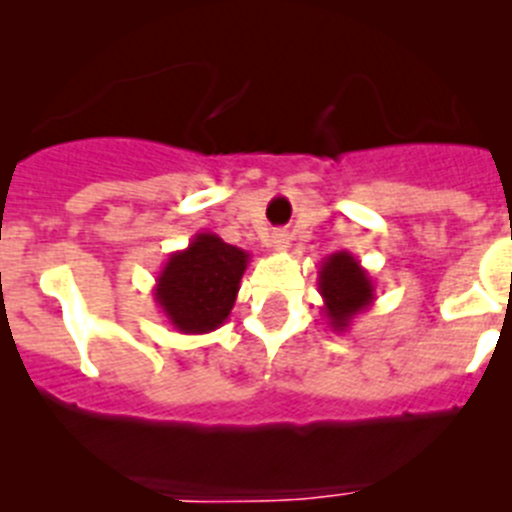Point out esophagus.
Listing matches in <instances>:
<instances>
[{
    "label": "esophagus",
    "mask_w": 512,
    "mask_h": 512,
    "mask_svg": "<svg viewBox=\"0 0 512 512\" xmlns=\"http://www.w3.org/2000/svg\"><path fill=\"white\" fill-rule=\"evenodd\" d=\"M270 245H272V250L285 252L290 247V234L288 232H275V234H272Z\"/></svg>",
    "instance_id": "1"
}]
</instances>
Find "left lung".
Here are the masks:
<instances>
[{
	"instance_id": "1",
	"label": "left lung",
	"mask_w": 512,
	"mask_h": 512,
	"mask_svg": "<svg viewBox=\"0 0 512 512\" xmlns=\"http://www.w3.org/2000/svg\"><path fill=\"white\" fill-rule=\"evenodd\" d=\"M318 293L323 298V315L328 328L348 331L358 313L369 310L376 300L374 280L351 252H333L318 270Z\"/></svg>"
}]
</instances>
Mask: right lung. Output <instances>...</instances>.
<instances>
[{"instance_id":"1","label":"right lung","mask_w":512,"mask_h":512,"mask_svg":"<svg viewBox=\"0 0 512 512\" xmlns=\"http://www.w3.org/2000/svg\"><path fill=\"white\" fill-rule=\"evenodd\" d=\"M250 252L214 232L194 234L186 250L171 252L154 285V300L179 333H209L222 326L240 293Z\"/></svg>"}]
</instances>
